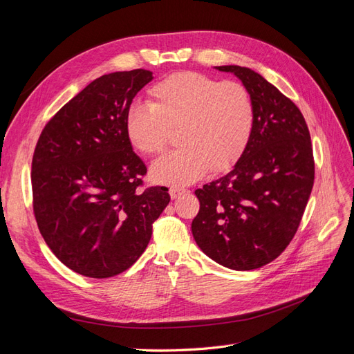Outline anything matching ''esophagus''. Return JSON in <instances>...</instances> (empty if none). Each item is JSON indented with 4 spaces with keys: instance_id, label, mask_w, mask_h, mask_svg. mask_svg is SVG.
Masks as SVG:
<instances>
[{
    "instance_id": "1",
    "label": "esophagus",
    "mask_w": 354,
    "mask_h": 354,
    "mask_svg": "<svg viewBox=\"0 0 354 354\" xmlns=\"http://www.w3.org/2000/svg\"><path fill=\"white\" fill-rule=\"evenodd\" d=\"M186 194V189H181V187H171L169 189V196L173 198V199H177V198H180L181 195H185Z\"/></svg>"
}]
</instances>
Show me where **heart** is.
Here are the masks:
<instances>
[{
    "label": "heart",
    "mask_w": 354,
    "mask_h": 354,
    "mask_svg": "<svg viewBox=\"0 0 354 354\" xmlns=\"http://www.w3.org/2000/svg\"><path fill=\"white\" fill-rule=\"evenodd\" d=\"M255 125L252 95L239 82H221L196 72H180L149 91V106L136 104L125 116V133L136 151L156 155L178 128L183 146L151 168L156 183L185 186L209 169H230L250 145Z\"/></svg>",
    "instance_id": "obj_1"
}]
</instances>
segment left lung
I'll return each mask as SVG.
<instances>
[{"label": "left lung", "mask_w": 354, "mask_h": 354, "mask_svg": "<svg viewBox=\"0 0 354 354\" xmlns=\"http://www.w3.org/2000/svg\"><path fill=\"white\" fill-rule=\"evenodd\" d=\"M216 69L248 88L255 125L230 173L195 190L201 208L192 233L214 261L254 270L277 259L297 233L315 181L312 140L295 103L260 73L236 65Z\"/></svg>", "instance_id": "1"}]
</instances>
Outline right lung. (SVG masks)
<instances>
[{
  "mask_svg": "<svg viewBox=\"0 0 354 354\" xmlns=\"http://www.w3.org/2000/svg\"><path fill=\"white\" fill-rule=\"evenodd\" d=\"M153 80L134 69L94 80L51 118L32 158L38 229L71 270L104 279L125 272L152 236L168 189H142L146 165L133 152L125 116Z\"/></svg>",
  "mask_w": 354,
  "mask_h": 354,
  "instance_id": "1",
  "label": "right lung"
}]
</instances>
